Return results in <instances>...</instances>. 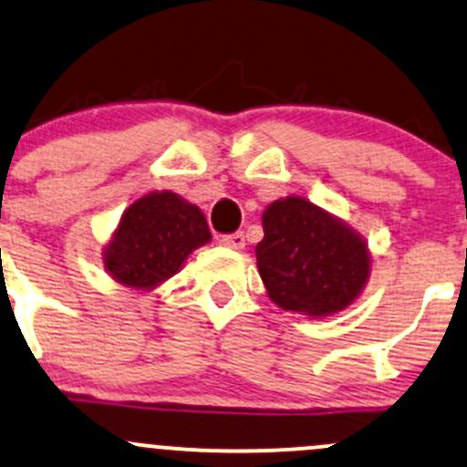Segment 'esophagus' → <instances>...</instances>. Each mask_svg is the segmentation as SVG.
<instances>
[{"instance_id": "1", "label": "esophagus", "mask_w": 467, "mask_h": 467, "mask_svg": "<svg viewBox=\"0 0 467 467\" xmlns=\"http://www.w3.org/2000/svg\"><path fill=\"white\" fill-rule=\"evenodd\" d=\"M219 244L225 245V248H233V250H242L245 245V237L244 233H233V234H223L219 237Z\"/></svg>"}]
</instances>
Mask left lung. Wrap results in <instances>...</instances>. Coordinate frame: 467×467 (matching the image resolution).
<instances>
[{"label": "left lung", "mask_w": 467, "mask_h": 467, "mask_svg": "<svg viewBox=\"0 0 467 467\" xmlns=\"http://www.w3.org/2000/svg\"><path fill=\"white\" fill-rule=\"evenodd\" d=\"M254 248L268 296L279 308L319 319L346 310L366 288L372 257L366 239L308 199H276L264 210Z\"/></svg>", "instance_id": "obj_1"}]
</instances>
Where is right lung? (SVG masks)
I'll return each instance as SVG.
<instances>
[{
  "mask_svg": "<svg viewBox=\"0 0 467 467\" xmlns=\"http://www.w3.org/2000/svg\"><path fill=\"white\" fill-rule=\"evenodd\" d=\"M210 239L206 217L194 203L171 191L150 192L124 210L104 248V268L126 288L152 290Z\"/></svg>",
  "mask_w": 467,
  "mask_h": 467,
  "instance_id": "1",
  "label": "right lung"
}]
</instances>
